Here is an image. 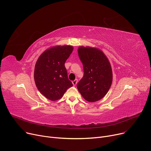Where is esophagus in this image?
<instances>
[{
  "label": "esophagus",
  "mask_w": 151,
  "mask_h": 151,
  "mask_svg": "<svg viewBox=\"0 0 151 151\" xmlns=\"http://www.w3.org/2000/svg\"><path fill=\"white\" fill-rule=\"evenodd\" d=\"M77 83H78V80H77V79H76V80H75L74 81H72V83H73V86H76V84H77Z\"/></svg>",
  "instance_id": "1"
}]
</instances>
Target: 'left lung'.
I'll list each match as a JSON object with an SVG mask.
<instances>
[{
  "instance_id": "obj_1",
  "label": "left lung",
  "mask_w": 151,
  "mask_h": 151,
  "mask_svg": "<svg viewBox=\"0 0 151 151\" xmlns=\"http://www.w3.org/2000/svg\"><path fill=\"white\" fill-rule=\"evenodd\" d=\"M78 52L83 65L84 76L77 89L86 100H100L106 96L112 84L110 62L104 52L96 47L80 46Z\"/></svg>"
}]
</instances>
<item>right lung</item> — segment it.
<instances>
[{
	"mask_svg": "<svg viewBox=\"0 0 151 151\" xmlns=\"http://www.w3.org/2000/svg\"><path fill=\"white\" fill-rule=\"evenodd\" d=\"M73 50L70 45L55 46L45 51L35 66L34 80L38 90L52 101L60 99L73 86L68 80L65 63Z\"/></svg>",
	"mask_w": 151,
	"mask_h": 151,
	"instance_id": "1",
	"label": "right lung"
}]
</instances>
